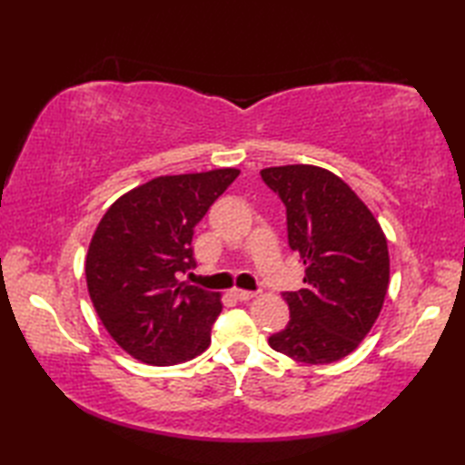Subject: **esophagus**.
<instances>
[{"label": "esophagus", "mask_w": 465, "mask_h": 465, "mask_svg": "<svg viewBox=\"0 0 465 465\" xmlns=\"http://www.w3.org/2000/svg\"><path fill=\"white\" fill-rule=\"evenodd\" d=\"M232 295L235 300H240V302H250V300H253L255 298V293L253 292H248V290H238L235 288L233 292H232Z\"/></svg>", "instance_id": "1"}]
</instances>
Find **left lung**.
Here are the masks:
<instances>
[{
  "label": "left lung",
  "mask_w": 465,
  "mask_h": 465,
  "mask_svg": "<svg viewBox=\"0 0 465 465\" xmlns=\"http://www.w3.org/2000/svg\"><path fill=\"white\" fill-rule=\"evenodd\" d=\"M260 173L285 205L288 243L305 265L303 288L282 293L290 322L270 335V345L302 363L338 361L358 348L381 312L388 242L368 205L335 173L303 163Z\"/></svg>",
  "instance_id": "8db88e82"
}]
</instances>
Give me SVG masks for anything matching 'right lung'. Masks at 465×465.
<instances>
[{"instance_id":"1","label":"right lung","mask_w":465,"mask_h":465,"mask_svg":"<svg viewBox=\"0 0 465 465\" xmlns=\"http://www.w3.org/2000/svg\"><path fill=\"white\" fill-rule=\"evenodd\" d=\"M238 175L225 167L155 177L102 217L87 250V292L105 330L135 360L175 365L210 345L220 293L182 275L195 268V225Z\"/></svg>"}]
</instances>
